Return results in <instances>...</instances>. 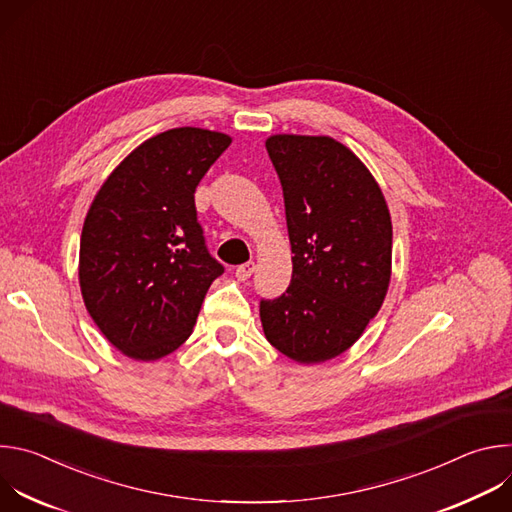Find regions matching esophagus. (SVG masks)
I'll list each match as a JSON object with an SVG mask.
<instances>
[{
	"label": "esophagus",
	"instance_id": "34e87169",
	"mask_svg": "<svg viewBox=\"0 0 512 512\" xmlns=\"http://www.w3.org/2000/svg\"><path fill=\"white\" fill-rule=\"evenodd\" d=\"M253 271H255V263H253V261H249V263L239 265V267H237V271H235V275H237L241 281H247V279L253 275Z\"/></svg>",
	"mask_w": 512,
	"mask_h": 512
}]
</instances>
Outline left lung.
<instances>
[{
    "mask_svg": "<svg viewBox=\"0 0 512 512\" xmlns=\"http://www.w3.org/2000/svg\"><path fill=\"white\" fill-rule=\"evenodd\" d=\"M283 188L291 283L261 300L265 338L287 358L318 364L348 350L381 310L393 255L385 196L354 152L328 135L265 141Z\"/></svg>",
    "mask_w": 512,
    "mask_h": 512,
    "instance_id": "8db88e82",
    "label": "left lung"
}]
</instances>
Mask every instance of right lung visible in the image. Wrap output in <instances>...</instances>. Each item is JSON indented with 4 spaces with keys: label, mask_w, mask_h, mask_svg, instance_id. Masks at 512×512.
I'll return each mask as SVG.
<instances>
[{
    "label": "right lung",
    "mask_w": 512,
    "mask_h": 512,
    "mask_svg": "<svg viewBox=\"0 0 512 512\" xmlns=\"http://www.w3.org/2000/svg\"><path fill=\"white\" fill-rule=\"evenodd\" d=\"M231 135L176 127L145 139L109 174L85 216L79 283L103 336L133 360H158L192 334L210 283L194 192Z\"/></svg>",
    "instance_id": "1"
}]
</instances>
